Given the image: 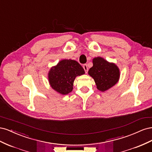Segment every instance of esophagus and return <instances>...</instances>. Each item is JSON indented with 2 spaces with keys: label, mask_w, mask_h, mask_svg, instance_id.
Returning <instances> with one entry per match:
<instances>
[{
  "label": "esophagus",
  "mask_w": 152,
  "mask_h": 152,
  "mask_svg": "<svg viewBox=\"0 0 152 152\" xmlns=\"http://www.w3.org/2000/svg\"><path fill=\"white\" fill-rule=\"evenodd\" d=\"M83 68H84V70L85 72L87 73V72H88V68H87V65H86V64H84V65H83Z\"/></svg>",
  "instance_id": "esophagus-1"
}]
</instances>
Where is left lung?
Listing matches in <instances>:
<instances>
[{"label": "left lung", "instance_id": "left-lung-1", "mask_svg": "<svg viewBox=\"0 0 152 152\" xmlns=\"http://www.w3.org/2000/svg\"><path fill=\"white\" fill-rule=\"evenodd\" d=\"M93 66L88 72L93 78L97 89L104 92L115 85L120 77V70L115 63H109L102 57L93 59Z\"/></svg>", "mask_w": 152, "mask_h": 152}]
</instances>
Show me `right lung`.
I'll use <instances>...</instances> for the list:
<instances>
[{
  "label": "right lung",
  "instance_id": "right-lung-1",
  "mask_svg": "<svg viewBox=\"0 0 152 152\" xmlns=\"http://www.w3.org/2000/svg\"><path fill=\"white\" fill-rule=\"evenodd\" d=\"M84 73V68L77 61L72 59H63L56 66L50 69L48 79L54 91L65 95L72 91L75 77Z\"/></svg>",
  "mask_w": 152,
  "mask_h": 152
}]
</instances>
